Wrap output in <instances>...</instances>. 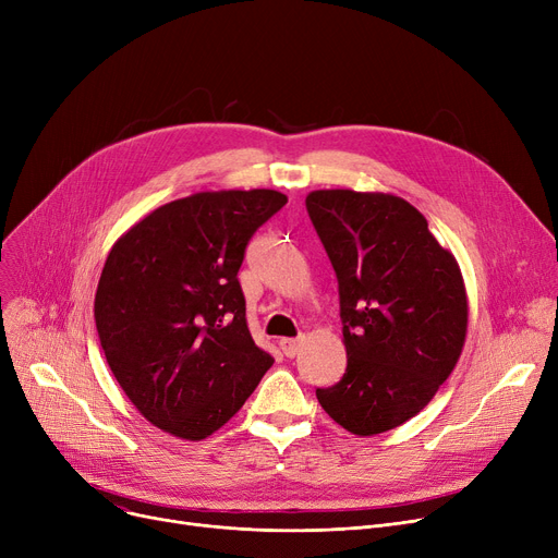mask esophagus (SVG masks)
<instances>
[{
	"label": "esophagus",
	"mask_w": 558,
	"mask_h": 558,
	"mask_svg": "<svg viewBox=\"0 0 558 558\" xmlns=\"http://www.w3.org/2000/svg\"><path fill=\"white\" fill-rule=\"evenodd\" d=\"M278 345H280L284 357H294V355H299V350L303 345V339H280Z\"/></svg>",
	"instance_id": "esophagus-1"
}]
</instances>
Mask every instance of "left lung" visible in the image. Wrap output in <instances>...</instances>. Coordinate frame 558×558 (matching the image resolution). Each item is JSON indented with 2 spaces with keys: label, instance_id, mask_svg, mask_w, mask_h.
Segmentation results:
<instances>
[{
  "label": "left lung",
  "instance_id": "1",
  "mask_svg": "<svg viewBox=\"0 0 558 558\" xmlns=\"http://www.w3.org/2000/svg\"><path fill=\"white\" fill-rule=\"evenodd\" d=\"M305 205L339 280L348 357L343 377L316 398L350 434L389 432L425 409L459 362L461 269L400 196L314 190Z\"/></svg>",
  "mask_w": 558,
  "mask_h": 558
}]
</instances>
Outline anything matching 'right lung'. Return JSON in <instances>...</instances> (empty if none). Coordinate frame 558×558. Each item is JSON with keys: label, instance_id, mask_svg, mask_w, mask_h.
<instances>
[{"label": "right lung", "instance_id": "obj_1", "mask_svg": "<svg viewBox=\"0 0 558 558\" xmlns=\"http://www.w3.org/2000/svg\"><path fill=\"white\" fill-rule=\"evenodd\" d=\"M284 203L276 190L196 192L112 244L95 296L99 341L129 400L162 432L210 436L271 368L248 332L238 271Z\"/></svg>", "mask_w": 558, "mask_h": 558}]
</instances>
